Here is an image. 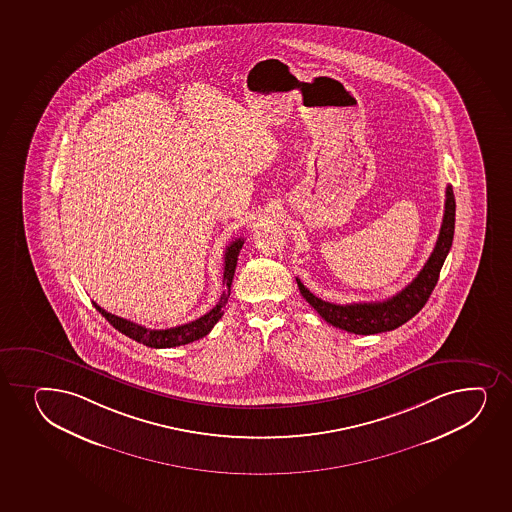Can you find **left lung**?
<instances>
[{"instance_id":"left-lung-1","label":"left lung","mask_w":512,"mask_h":512,"mask_svg":"<svg viewBox=\"0 0 512 512\" xmlns=\"http://www.w3.org/2000/svg\"><path fill=\"white\" fill-rule=\"evenodd\" d=\"M454 214H456V202H454L453 187L448 185L443 224H441V231L437 236L436 247L432 250L431 257L407 288H403L400 293L385 301L335 305L310 293V289L305 288V284L296 279L299 291L325 322L340 330H347L351 334H381V332H390L402 327L403 323H407L412 316L417 315L424 308L427 299L436 288L439 272L443 269L444 260L448 257L449 248L453 245Z\"/></svg>"}]
</instances>
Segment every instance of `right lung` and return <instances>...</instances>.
Wrapping results in <instances>:
<instances>
[{
  "instance_id": "1",
  "label": "right lung",
  "mask_w": 512,
  "mask_h": 512,
  "mask_svg": "<svg viewBox=\"0 0 512 512\" xmlns=\"http://www.w3.org/2000/svg\"><path fill=\"white\" fill-rule=\"evenodd\" d=\"M243 238H238L235 242H231L226 247L224 252V272H223V286L224 291L219 298L218 305L214 306L213 310L207 311L206 315L197 318L194 322L185 323V325H178V327L167 328V330H151V328L143 327L138 323L121 318V316L112 315L104 308H100L97 303L93 306L97 308L98 313L105 316V320L119 330L121 334L126 335L129 339L136 340L139 344L148 345L153 349H168V347H178V345L190 344L194 340L206 337L214 325L219 322V318L223 316L224 306L228 303L231 293V282L235 276L236 262H238V253L243 247Z\"/></svg>"
}]
</instances>
